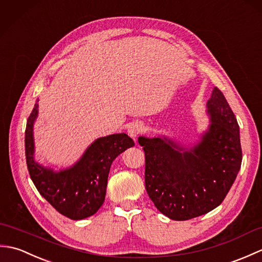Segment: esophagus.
Listing matches in <instances>:
<instances>
[{"mask_svg":"<svg viewBox=\"0 0 262 262\" xmlns=\"http://www.w3.org/2000/svg\"><path fill=\"white\" fill-rule=\"evenodd\" d=\"M144 130H145V127H144L143 122L141 121L133 122V124H130L129 127H128V135L135 140V138H137L141 134H143Z\"/></svg>","mask_w":262,"mask_h":262,"instance_id":"obj_1","label":"esophagus"}]
</instances>
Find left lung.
Returning <instances> with one entry per match:
<instances>
[{"label":"left lung","mask_w":262,"mask_h":262,"mask_svg":"<svg viewBox=\"0 0 262 262\" xmlns=\"http://www.w3.org/2000/svg\"><path fill=\"white\" fill-rule=\"evenodd\" d=\"M210 125L190 148L168 138L140 137L145 153V189L161 213L187 221L220 206L241 168L240 129L216 86L207 101Z\"/></svg>","instance_id":"1"}]
</instances>
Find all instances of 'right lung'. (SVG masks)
Wrapping results in <instances>:
<instances>
[{
  "mask_svg": "<svg viewBox=\"0 0 262 262\" xmlns=\"http://www.w3.org/2000/svg\"><path fill=\"white\" fill-rule=\"evenodd\" d=\"M37 115L38 103L28 117L25 134L27 166L33 185L58 213L71 220L96 214L104 202L111 163L120 153L134 146V141L124 133L98 138L75 165L54 172L33 160L32 126Z\"/></svg>",
  "mask_w": 262,
  "mask_h": 262,
  "instance_id": "obj_1",
  "label": "right lung"
}]
</instances>
